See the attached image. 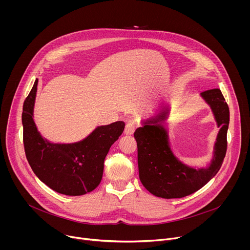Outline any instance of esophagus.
Segmentation results:
<instances>
[{
  "label": "esophagus",
  "mask_w": 250,
  "mask_h": 250,
  "mask_svg": "<svg viewBox=\"0 0 250 250\" xmlns=\"http://www.w3.org/2000/svg\"><path fill=\"white\" fill-rule=\"evenodd\" d=\"M134 130H135V125L133 124H127L125 128V134L131 135V134H133Z\"/></svg>",
  "instance_id": "obj_1"
}]
</instances>
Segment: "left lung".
<instances>
[{
    "instance_id": "left-lung-1",
    "label": "left lung",
    "mask_w": 250,
    "mask_h": 250,
    "mask_svg": "<svg viewBox=\"0 0 250 250\" xmlns=\"http://www.w3.org/2000/svg\"><path fill=\"white\" fill-rule=\"evenodd\" d=\"M200 96L209 106L220 127L212 156L205 167L189 166L173 151L166 126L171 113L170 104L162 105L155 115L142 119L141 126L134 131L140 182L156 197L178 199L189 196L212 179L223 164L228 146L229 105L220 89L203 92Z\"/></svg>"
}]
</instances>
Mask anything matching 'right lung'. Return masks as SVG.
<instances>
[{
    "instance_id": "obj_1",
    "label": "right lung",
    "mask_w": 250,
    "mask_h": 250,
    "mask_svg": "<svg viewBox=\"0 0 250 250\" xmlns=\"http://www.w3.org/2000/svg\"><path fill=\"white\" fill-rule=\"evenodd\" d=\"M35 79L21 115L26 159L39 179L57 193L82 196L101 183L104 161L125 129L124 122L97 126L82 140L70 144L52 142L39 131L33 120L38 91Z\"/></svg>"
}]
</instances>
